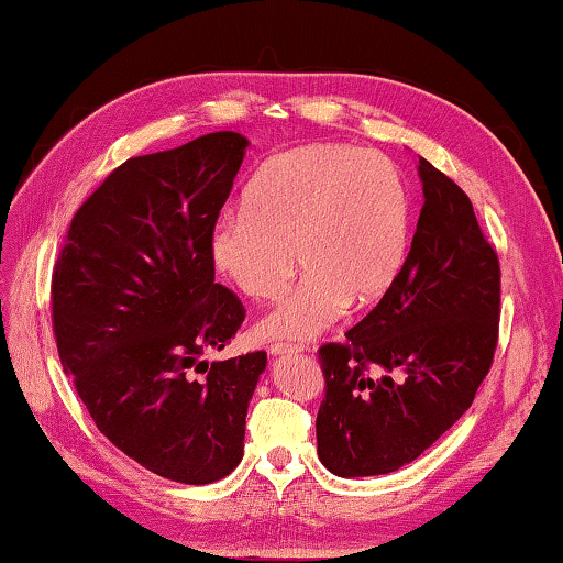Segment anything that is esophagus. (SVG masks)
I'll return each instance as SVG.
<instances>
[{
  "instance_id": "1",
  "label": "esophagus",
  "mask_w": 563,
  "mask_h": 563,
  "mask_svg": "<svg viewBox=\"0 0 563 563\" xmlns=\"http://www.w3.org/2000/svg\"><path fill=\"white\" fill-rule=\"evenodd\" d=\"M302 345H292V342H273L271 355H292V352H302Z\"/></svg>"
}]
</instances>
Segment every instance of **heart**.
<instances>
[{
    "label": "heart",
    "instance_id": "1",
    "mask_svg": "<svg viewBox=\"0 0 563 563\" xmlns=\"http://www.w3.org/2000/svg\"><path fill=\"white\" fill-rule=\"evenodd\" d=\"M208 235L216 268L247 298H288L263 318L268 340H310L369 308L402 278L412 245V194L393 158L347 144H305L271 156ZM299 261H294V253Z\"/></svg>",
    "mask_w": 563,
    "mask_h": 563
}]
</instances>
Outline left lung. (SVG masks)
Here are the masks:
<instances>
[{
	"label": "left lung",
	"mask_w": 563,
	"mask_h": 563,
	"mask_svg": "<svg viewBox=\"0 0 563 563\" xmlns=\"http://www.w3.org/2000/svg\"><path fill=\"white\" fill-rule=\"evenodd\" d=\"M424 206L402 278L320 347L318 456L338 476L415 462L472 407L499 335V258L470 196L419 158Z\"/></svg>",
	"instance_id": "8db88e82"
}]
</instances>
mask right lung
<instances>
[{
	"label": "right lung",
	"mask_w": 563,
	"mask_h": 563,
	"mask_svg": "<svg viewBox=\"0 0 563 563\" xmlns=\"http://www.w3.org/2000/svg\"><path fill=\"white\" fill-rule=\"evenodd\" d=\"M247 139L206 133L123 161L71 218L52 278L64 373L99 432L148 472L211 484L243 460L247 402L268 355L208 362L243 325L208 235Z\"/></svg>",
	"instance_id": "add662e5"
}]
</instances>
